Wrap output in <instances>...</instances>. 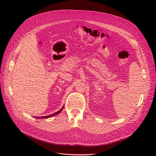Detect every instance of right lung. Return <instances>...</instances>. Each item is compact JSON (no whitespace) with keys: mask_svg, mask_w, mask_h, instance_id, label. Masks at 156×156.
Returning <instances> with one entry per match:
<instances>
[{"mask_svg":"<svg viewBox=\"0 0 156 156\" xmlns=\"http://www.w3.org/2000/svg\"><path fill=\"white\" fill-rule=\"evenodd\" d=\"M63 107L60 109V110H59L58 112H55V113H54V114H51V115H47V116H43V117H36V118H37V119H48V118H50V117H53V116H55V115H57V114H58L62 110V109L63 108Z\"/></svg>","mask_w":156,"mask_h":156,"instance_id":"add662e5","label":"right lung"}]
</instances>
